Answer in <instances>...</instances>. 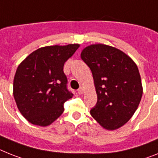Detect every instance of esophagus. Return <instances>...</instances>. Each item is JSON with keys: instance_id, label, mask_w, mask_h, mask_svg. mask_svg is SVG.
<instances>
[{"instance_id": "obj_1", "label": "esophagus", "mask_w": 158, "mask_h": 158, "mask_svg": "<svg viewBox=\"0 0 158 158\" xmlns=\"http://www.w3.org/2000/svg\"><path fill=\"white\" fill-rule=\"evenodd\" d=\"M77 93L79 94H82L84 93V89H83V88H80L77 90Z\"/></svg>"}]
</instances>
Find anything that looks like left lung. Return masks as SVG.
Wrapping results in <instances>:
<instances>
[{
  "label": "left lung",
  "instance_id": "obj_1",
  "mask_svg": "<svg viewBox=\"0 0 158 158\" xmlns=\"http://www.w3.org/2000/svg\"><path fill=\"white\" fill-rule=\"evenodd\" d=\"M81 57L92 72L98 96L90 114L107 130L122 127L133 115L143 94L137 66L122 51L104 44L86 47Z\"/></svg>",
  "mask_w": 158,
  "mask_h": 158
}]
</instances>
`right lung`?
<instances>
[{
	"label": "right lung",
	"instance_id": "add662e5",
	"mask_svg": "<svg viewBox=\"0 0 158 158\" xmlns=\"http://www.w3.org/2000/svg\"><path fill=\"white\" fill-rule=\"evenodd\" d=\"M79 44L39 48L18 65L14 79V97L18 110L30 123L46 127L64 112L73 98L67 88L64 64Z\"/></svg>",
	"mask_w": 158,
	"mask_h": 158
}]
</instances>
